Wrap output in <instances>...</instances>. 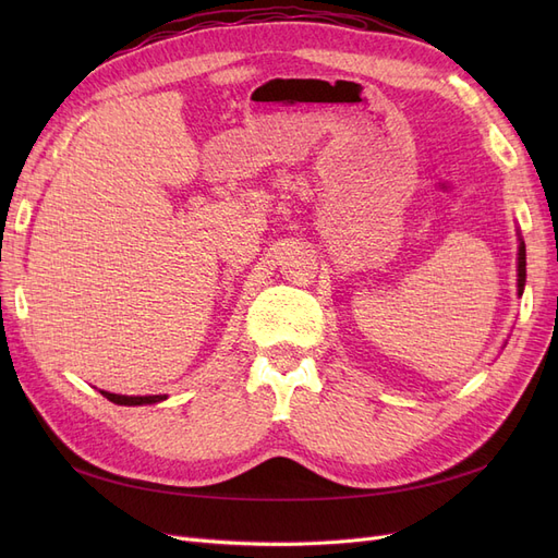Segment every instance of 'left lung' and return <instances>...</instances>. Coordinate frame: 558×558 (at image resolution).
<instances>
[{
  "instance_id": "1",
  "label": "left lung",
  "mask_w": 558,
  "mask_h": 558,
  "mask_svg": "<svg viewBox=\"0 0 558 558\" xmlns=\"http://www.w3.org/2000/svg\"><path fill=\"white\" fill-rule=\"evenodd\" d=\"M523 286H526V244H523L519 234V253H517V295H523Z\"/></svg>"
}]
</instances>
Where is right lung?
<instances>
[{"label": "right lung", "mask_w": 558, "mask_h": 558, "mask_svg": "<svg viewBox=\"0 0 558 558\" xmlns=\"http://www.w3.org/2000/svg\"><path fill=\"white\" fill-rule=\"evenodd\" d=\"M99 393L116 404H128V408H134V404H156L165 400V396H121V393H109V391H99Z\"/></svg>", "instance_id": "obj_1"}]
</instances>
